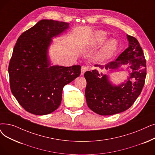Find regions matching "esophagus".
Segmentation results:
<instances>
[{
    "instance_id": "esophagus-1",
    "label": "esophagus",
    "mask_w": 155,
    "mask_h": 155,
    "mask_svg": "<svg viewBox=\"0 0 155 155\" xmlns=\"http://www.w3.org/2000/svg\"><path fill=\"white\" fill-rule=\"evenodd\" d=\"M88 69H89V67L87 66H85V65L82 66V68H81V75H83L85 73V72L88 70Z\"/></svg>"
}]
</instances>
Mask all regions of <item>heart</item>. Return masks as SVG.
<instances>
[{
    "mask_svg": "<svg viewBox=\"0 0 155 155\" xmlns=\"http://www.w3.org/2000/svg\"><path fill=\"white\" fill-rule=\"evenodd\" d=\"M106 33L104 31L99 30L96 31L91 40V45L96 46L103 43L106 38ZM117 48V42L115 39L111 38L107 40L99 52V58L102 61L110 58L116 51Z\"/></svg>",
    "mask_w": 155,
    "mask_h": 155,
    "instance_id": "obj_1",
    "label": "heart"
}]
</instances>
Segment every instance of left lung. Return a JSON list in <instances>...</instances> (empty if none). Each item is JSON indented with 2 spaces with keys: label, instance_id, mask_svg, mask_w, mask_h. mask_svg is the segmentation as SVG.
<instances>
[{
  "label": "left lung",
  "instance_id": "obj_1",
  "mask_svg": "<svg viewBox=\"0 0 155 155\" xmlns=\"http://www.w3.org/2000/svg\"><path fill=\"white\" fill-rule=\"evenodd\" d=\"M129 47L115 61L106 65L95 64L101 69L113 71L121 66H127L129 77L117 85L110 77L97 70L87 71L84 77L87 81L85 98L89 108L100 115H112L123 112L135 102L142 91L146 76V62L138 40L127 35Z\"/></svg>",
  "mask_w": 155,
  "mask_h": 155
}]
</instances>
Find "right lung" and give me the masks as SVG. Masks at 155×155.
Masks as SVG:
<instances>
[{
    "label": "right lung",
    "instance_id": "obj_1",
    "mask_svg": "<svg viewBox=\"0 0 155 155\" xmlns=\"http://www.w3.org/2000/svg\"><path fill=\"white\" fill-rule=\"evenodd\" d=\"M70 24L42 19L17 40L9 65L10 87L19 104L33 115H48L61 104L64 85L80 74L81 66L52 65L48 55L53 37Z\"/></svg>",
    "mask_w": 155,
    "mask_h": 155
}]
</instances>
